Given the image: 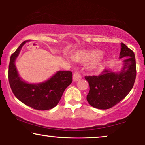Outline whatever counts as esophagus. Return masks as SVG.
Returning <instances> with one entry per match:
<instances>
[{
  "label": "esophagus",
  "mask_w": 145,
  "mask_h": 145,
  "mask_svg": "<svg viewBox=\"0 0 145 145\" xmlns=\"http://www.w3.org/2000/svg\"><path fill=\"white\" fill-rule=\"evenodd\" d=\"M82 78L80 73L78 71H75L74 74H73V80L74 81H78Z\"/></svg>",
  "instance_id": "esophagus-1"
}]
</instances>
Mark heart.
Returning <instances> with one entry per match:
<instances>
[{
	"instance_id": "b5f03b06",
	"label": "heart",
	"mask_w": 145,
	"mask_h": 145,
	"mask_svg": "<svg viewBox=\"0 0 145 145\" xmlns=\"http://www.w3.org/2000/svg\"><path fill=\"white\" fill-rule=\"evenodd\" d=\"M100 52L99 51H78L72 56V59L74 61L80 62H90V68L96 69L100 66L101 62V57H99Z\"/></svg>"
}]
</instances>
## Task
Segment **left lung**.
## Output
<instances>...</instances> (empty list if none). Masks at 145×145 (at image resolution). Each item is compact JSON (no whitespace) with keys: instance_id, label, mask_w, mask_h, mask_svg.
<instances>
[{"instance_id":"obj_1","label":"left lung","mask_w":145,"mask_h":145,"mask_svg":"<svg viewBox=\"0 0 145 145\" xmlns=\"http://www.w3.org/2000/svg\"><path fill=\"white\" fill-rule=\"evenodd\" d=\"M121 47L120 58L125 59L120 72L105 69L99 76H85L90 86L86 100L95 108H112L125 98L133 87L137 73L135 57L124 43H121Z\"/></svg>"}]
</instances>
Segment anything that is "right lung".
Wrapping results in <instances>:
<instances>
[{"instance_id":"add662e5","label":"right lung","mask_w":145,"mask_h":145,"mask_svg":"<svg viewBox=\"0 0 145 145\" xmlns=\"http://www.w3.org/2000/svg\"><path fill=\"white\" fill-rule=\"evenodd\" d=\"M25 41L22 43L12 54L8 69L10 86L14 96L20 101L37 110H47L55 107L60 101L64 91L72 81V74L69 71H60L45 82L29 84L19 76L15 60Z\"/></svg>"}]
</instances>
